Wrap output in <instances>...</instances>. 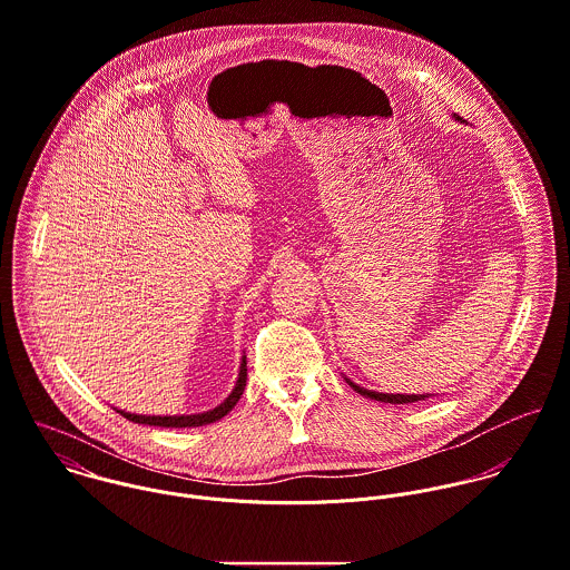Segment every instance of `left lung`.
Instances as JSON below:
<instances>
[{"mask_svg":"<svg viewBox=\"0 0 570 570\" xmlns=\"http://www.w3.org/2000/svg\"><path fill=\"white\" fill-rule=\"evenodd\" d=\"M455 120H460V122H464L460 116L454 115ZM343 379L347 381V385L354 390V392H358L361 396H365V399H372V401H381V403H392V405H407V403H416V401H425V399H430V394H385V392H374V390H367V387H361V385H356L354 381H350L345 374H343Z\"/></svg>","mask_w":570,"mask_h":570,"instance_id":"left-lung-1","label":"left lung"}]
</instances>
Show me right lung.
Segmentation results:
<instances>
[{"mask_svg":"<svg viewBox=\"0 0 570 570\" xmlns=\"http://www.w3.org/2000/svg\"><path fill=\"white\" fill-rule=\"evenodd\" d=\"M244 385H246V354H242V361H239V372H237V381L230 390L227 399L216 405L214 410L209 412H198V414H174V416H147V414H134V412H125V410H116L120 416H125L127 421L131 423H138V425H154V428H203V425H209V423H216L220 421L223 416H227L228 412L235 407V403L239 401L242 392H244Z\"/></svg>","mask_w":570,"mask_h":570,"instance_id":"obj_1","label":"right lung"}]
</instances>
